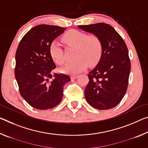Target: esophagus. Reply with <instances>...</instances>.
<instances>
[{
  "instance_id": "obj_1",
  "label": "esophagus",
  "mask_w": 148,
  "mask_h": 148,
  "mask_svg": "<svg viewBox=\"0 0 148 148\" xmlns=\"http://www.w3.org/2000/svg\"><path fill=\"white\" fill-rule=\"evenodd\" d=\"M77 77H78V76H77V75H72V76H71V79H74L77 78Z\"/></svg>"
}]
</instances>
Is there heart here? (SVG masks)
I'll return each instance as SVG.
<instances>
[{
    "label": "heart",
    "mask_w": 148,
    "mask_h": 148,
    "mask_svg": "<svg viewBox=\"0 0 148 148\" xmlns=\"http://www.w3.org/2000/svg\"><path fill=\"white\" fill-rule=\"evenodd\" d=\"M62 41L70 47H74V57L76 58L62 69L70 74L79 73L85 70L88 63L91 66L97 64L102 55V42L96 35H87L76 29L68 31L62 37ZM51 58L58 65L65 64L66 59L61 47L57 42H51L49 45Z\"/></svg>",
    "instance_id": "1"
}]
</instances>
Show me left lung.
Segmentation results:
<instances>
[{
	"instance_id": "left-lung-1",
	"label": "left lung",
	"mask_w": 148,
	"mask_h": 148,
	"mask_svg": "<svg viewBox=\"0 0 148 148\" xmlns=\"http://www.w3.org/2000/svg\"><path fill=\"white\" fill-rule=\"evenodd\" d=\"M78 27L97 36L103 45L99 62L89 72L86 99L97 109H111L121 101L127 90L131 68L127 46L116 30L107 23Z\"/></svg>"
}]
</instances>
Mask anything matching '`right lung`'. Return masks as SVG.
Masks as SVG:
<instances>
[{
	"label": "right lung",
	"instance_id": "1",
	"mask_svg": "<svg viewBox=\"0 0 148 148\" xmlns=\"http://www.w3.org/2000/svg\"><path fill=\"white\" fill-rule=\"evenodd\" d=\"M66 27L36 25L21 39L16 53L15 77L20 95L37 109H49L61 101L63 87L70 81L64 74L52 73L56 65L49 54V45Z\"/></svg>",
	"mask_w": 148,
	"mask_h": 148
}]
</instances>
